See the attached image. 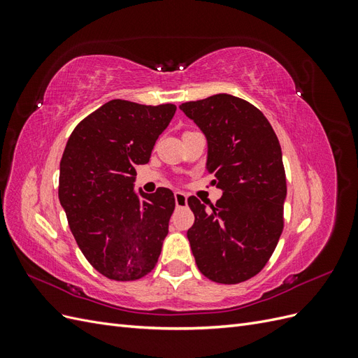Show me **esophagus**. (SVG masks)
I'll return each mask as SVG.
<instances>
[{"instance_id": "1", "label": "esophagus", "mask_w": 358, "mask_h": 358, "mask_svg": "<svg viewBox=\"0 0 358 358\" xmlns=\"http://www.w3.org/2000/svg\"><path fill=\"white\" fill-rule=\"evenodd\" d=\"M175 201H176V206L178 208H183V206H187V196L183 192H180V191H178V192H175Z\"/></svg>"}]
</instances>
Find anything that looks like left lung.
I'll return each mask as SVG.
<instances>
[{"label":"left lung","instance_id":"8db88e82","mask_svg":"<svg viewBox=\"0 0 358 358\" xmlns=\"http://www.w3.org/2000/svg\"><path fill=\"white\" fill-rule=\"evenodd\" d=\"M208 137V171L224 192L209 210L197 199L187 236L200 272L241 284L263 270L284 230L287 178L279 140L267 117L239 96L216 94L180 104Z\"/></svg>","mask_w":358,"mask_h":358}]
</instances>
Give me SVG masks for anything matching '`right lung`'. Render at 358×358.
Instances as JSON below:
<instances>
[{"label": "right lung", "instance_id": "obj_1", "mask_svg": "<svg viewBox=\"0 0 358 358\" xmlns=\"http://www.w3.org/2000/svg\"><path fill=\"white\" fill-rule=\"evenodd\" d=\"M175 104L112 100L76 125L59 164L58 196L82 254L103 276L136 280L158 262L175 210L169 188L134 192Z\"/></svg>", "mask_w": 358, "mask_h": 358}]
</instances>
